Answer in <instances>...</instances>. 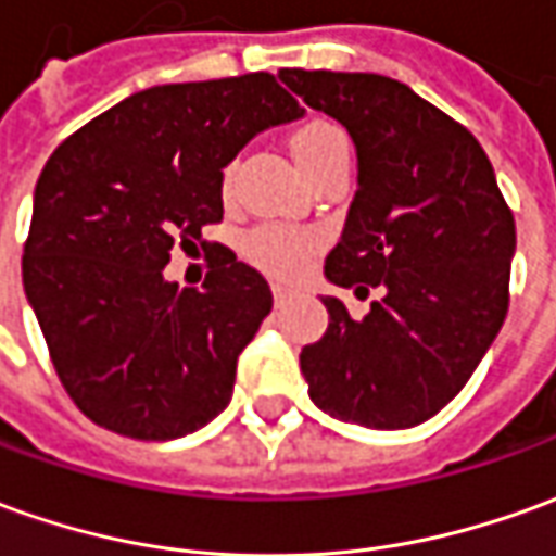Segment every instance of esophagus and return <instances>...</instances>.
<instances>
[{"mask_svg": "<svg viewBox=\"0 0 556 556\" xmlns=\"http://www.w3.org/2000/svg\"><path fill=\"white\" fill-rule=\"evenodd\" d=\"M271 296H275V305H285V302L290 300V296H293V293H290V290H287V287L275 285V287H271Z\"/></svg>", "mask_w": 556, "mask_h": 556, "instance_id": "obj_1", "label": "esophagus"}]
</instances>
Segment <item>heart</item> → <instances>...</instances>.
<instances>
[{
	"label": "heart",
	"mask_w": 556,
	"mask_h": 556,
	"mask_svg": "<svg viewBox=\"0 0 556 556\" xmlns=\"http://www.w3.org/2000/svg\"><path fill=\"white\" fill-rule=\"evenodd\" d=\"M290 154L296 160L305 178H315L324 168L342 166L351 156V141L344 129L324 117H312L290 132ZM229 178V172H227ZM315 251V239L302 229L260 227L244 239V256L256 269L269 271L275 278H293Z\"/></svg>",
	"instance_id": "obj_1"
}]
</instances>
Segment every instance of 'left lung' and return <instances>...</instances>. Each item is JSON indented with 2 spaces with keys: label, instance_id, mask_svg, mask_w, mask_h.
I'll use <instances>...</instances> for the list:
<instances>
[{
  "label": "left lung",
  "instance_id": "obj_1",
  "mask_svg": "<svg viewBox=\"0 0 556 556\" xmlns=\"http://www.w3.org/2000/svg\"><path fill=\"white\" fill-rule=\"evenodd\" d=\"M308 109L357 148V193L327 254L332 285L381 287L354 320L324 296L329 327L300 366L317 408L369 430H408L472 378L508 312L515 217L484 148L400 80L281 68Z\"/></svg>",
  "mask_w": 556,
  "mask_h": 556
}]
</instances>
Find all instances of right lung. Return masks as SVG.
I'll list each match as a JSON object with an SVG mask.
<instances>
[{
  "label": "right lung",
  "instance_id": "1",
  "mask_svg": "<svg viewBox=\"0 0 556 556\" xmlns=\"http://www.w3.org/2000/svg\"><path fill=\"white\" fill-rule=\"evenodd\" d=\"M302 117L269 72L163 84L72 132L41 168L23 290L63 388L93 424L141 442L205 427L271 312L266 278L214 244L199 291L162 278L170 251L212 247L224 168L256 132Z\"/></svg>",
  "mask_w": 556,
  "mask_h": 556
}]
</instances>
